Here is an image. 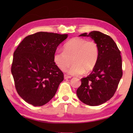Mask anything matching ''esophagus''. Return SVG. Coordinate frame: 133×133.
Returning <instances> with one entry per match:
<instances>
[{
	"label": "esophagus",
	"mask_w": 133,
	"mask_h": 133,
	"mask_svg": "<svg viewBox=\"0 0 133 133\" xmlns=\"http://www.w3.org/2000/svg\"><path fill=\"white\" fill-rule=\"evenodd\" d=\"M64 77L65 79H67V78H71V76H68V75H64Z\"/></svg>",
	"instance_id": "1"
}]
</instances>
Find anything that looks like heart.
<instances>
[{
  "label": "heart",
  "instance_id": "1",
  "mask_svg": "<svg viewBox=\"0 0 133 133\" xmlns=\"http://www.w3.org/2000/svg\"><path fill=\"white\" fill-rule=\"evenodd\" d=\"M99 56L98 44L94 40H87L80 37H73L65 43L63 50H57L53 55V61L62 71L67 70L69 75L80 76L91 71L95 67Z\"/></svg>",
  "mask_w": 133,
  "mask_h": 133
}]
</instances>
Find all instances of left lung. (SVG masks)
Returning <instances> with one entry per match:
<instances>
[{"instance_id":"1","label":"left lung","mask_w":133,"mask_h":133,"mask_svg":"<svg viewBox=\"0 0 133 133\" xmlns=\"http://www.w3.org/2000/svg\"><path fill=\"white\" fill-rule=\"evenodd\" d=\"M80 36H90L98 44L99 56L93 71L81 79L76 93L84 104L98 105L110 100L117 89L123 76L120 51L111 37L100 31L84 33Z\"/></svg>"}]
</instances>
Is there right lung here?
<instances>
[{
    "label": "right lung",
    "mask_w": 133,
    "mask_h": 133,
    "mask_svg": "<svg viewBox=\"0 0 133 133\" xmlns=\"http://www.w3.org/2000/svg\"><path fill=\"white\" fill-rule=\"evenodd\" d=\"M67 37L66 34L40 31L26 36L14 51L11 72L15 88L29 104L42 106L48 103L64 80L53 55Z\"/></svg>",
    "instance_id": "add662e5"
}]
</instances>
